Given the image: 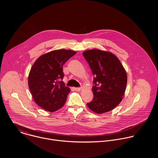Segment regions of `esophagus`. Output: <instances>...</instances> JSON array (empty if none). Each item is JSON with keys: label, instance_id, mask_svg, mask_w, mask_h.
<instances>
[{"label": "esophagus", "instance_id": "esophagus-1", "mask_svg": "<svg viewBox=\"0 0 158 158\" xmlns=\"http://www.w3.org/2000/svg\"><path fill=\"white\" fill-rule=\"evenodd\" d=\"M74 90L76 91H80L81 90V87H74Z\"/></svg>", "mask_w": 158, "mask_h": 158}]
</instances>
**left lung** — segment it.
<instances>
[{"label": "left lung", "instance_id": "8db88e82", "mask_svg": "<svg viewBox=\"0 0 158 158\" xmlns=\"http://www.w3.org/2000/svg\"><path fill=\"white\" fill-rule=\"evenodd\" d=\"M82 55L94 76V98L87 106L98 114L112 110L121 102L126 91L127 74L123 66L110 52L92 49Z\"/></svg>", "mask_w": 158, "mask_h": 158}]
</instances>
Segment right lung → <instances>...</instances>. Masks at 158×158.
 Instances as JSON below:
<instances>
[{
    "instance_id": "right-lung-1",
    "label": "right lung",
    "mask_w": 158,
    "mask_h": 158,
    "mask_svg": "<svg viewBox=\"0 0 158 158\" xmlns=\"http://www.w3.org/2000/svg\"><path fill=\"white\" fill-rule=\"evenodd\" d=\"M76 52L71 50H55L39 57L34 63L28 84L35 103L49 112L61 108L70 93L62 81V66Z\"/></svg>"
}]
</instances>
